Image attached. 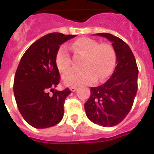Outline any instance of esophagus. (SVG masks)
Segmentation results:
<instances>
[{
    "mask_svg": "<svg viewBox=\"0 0 154 154\" xmlns=\"http://www.w3.org/2000/svg\"><path fill=\"white\" fill-rule=\"evenodd\" d=\"M76 89H77V87H70V90L72 91V92H75Z\"/></svg>",
    "mask_w": 154,
    "mask_h": 154,
    "instance_id": "34e87169",
    "label": "esophagus"
}]
</instances>
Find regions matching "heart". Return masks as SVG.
<instances>
[{
    "label": "heart",
    "instance_id": "1",
    "mask_svg": "<svg viewBox=\"0 0 154 154\" xmlns=\"http://www.w3.org/2000/svg\"><path fill=\"white\" fill-rule=\"evenodd\" d=\"M74 51L85 55L80 71H71L63 75L62 81L67 86H79L92 83L108 77L114 68L115 51L109 44H100L89 38H80L72 45ZM55 64L59 71L65 72L71 67V57L67 46H60L55 55Z\"/></svg>",
    "mask_w": 154,
    "mask_h": 154
}]
</instances>
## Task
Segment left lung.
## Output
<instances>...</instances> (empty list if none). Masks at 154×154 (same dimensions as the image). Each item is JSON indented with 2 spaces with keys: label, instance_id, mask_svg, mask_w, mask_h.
<instances>
[{
  "label": "left lung",
  "instance_id": "1",
  "mask_svg": "<svg viewBox=\"0 0 154 154\" xmlns=\"http://www.w3.org/2000/svg\"><path fill=\"white\" fill-rule=\"evenodd\" d=\"M112 42L116 66L104 84L90 89V97L84 105L85 113L92 123L114 126L125 119L137 92L138 68L135 57L126 42L109 33H98Z\"/></svg>",
  "mask_w": 154,
  "mask_h": 154
}]
</instances>
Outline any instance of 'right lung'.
Listing matches in <instances>:
<instances>
[{
  "label": "right lung",
  "mask_w": 154,
  "mask_h": 154,
  "mask_svg": "<svg viewBox=\"0 0 154 154\" xmlns=\"http://www.w3.org/2000/svg\"><path fill=\"white\" fill-rule=\"evenodd\" d=\"M75 36L48 34L34 42L20 61L14 80V94L19 112L33 127H51L63 118L64 103L71 91L69 88L62 91L54 89L60 82L55 55L61 45Z\"/></svg>",
  "instance_id": "obj_1"
}]
</instances>
